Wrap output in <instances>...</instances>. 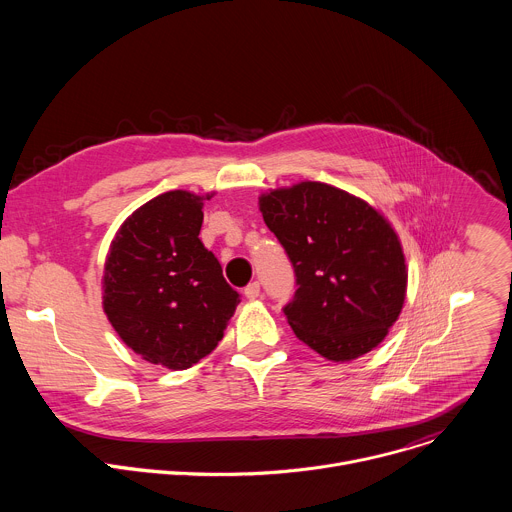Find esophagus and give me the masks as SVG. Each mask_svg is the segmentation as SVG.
<instances>
[{"label": "esophagus", "mask_w": 512, "mask_h": 512, "mask_svg": "<svg viewBox=\"0 0 512 512\" xmlns=\"http://www.w3.org/2000/svg\"><path fill=\"white\" fill-rule=\"evenodd\" d=\"M259 294H261L259 281H253V283H249V285L245 287V298H247V300H257Z\"/></svg>", "instance_id": "34e87169"}]
</instances>
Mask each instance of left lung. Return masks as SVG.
Here are the masks:
<instances>
[{
    "mask_svg": "<svg viewBox=\"0 0 512 512\" xmlns=\"http://www.w3.org/2000/svg\"><path fill=\"white\" fill-rule=\"evenodd\" d=\"M259 210L296 271L283 308L296 336L334 362L377 348L407 294L403 247L383 212L310 180L261 194Z\"/></svg>",
    "mask_w": 512,
    "mask_h": 512,
    "instance_id": "1",
    "label": "left lung"
}]
</instances>
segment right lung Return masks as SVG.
<instances>
[{
    "label": "right lung",
    "mask_w": 512,
    "mask_h": 512,
    "mask_svg": "<svg viewBox=\"0 0 512 512\" xmlns=\"http://www.w3.org/2000/svg\"><path fill=\"white\" fill-rule=\"evenodd\" d=\"M164 192L115 233L103 271V312L143 360L190 369L221 342L239 300L218 259L198 239L204 198Z\"/></svg>",
    "instance_id": "1"
}]
</instances>
